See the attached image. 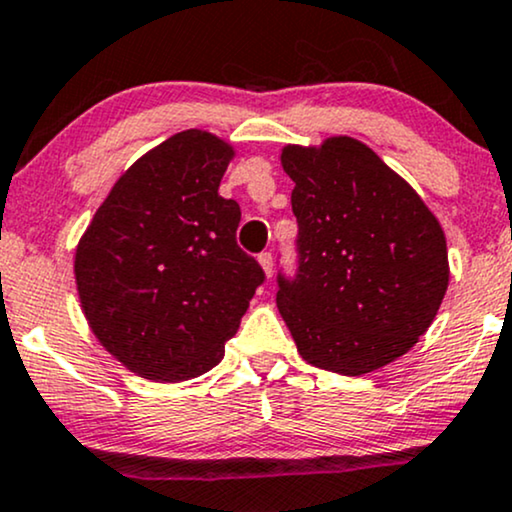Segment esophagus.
Instances as JSON below:
<instances>
[{"mask_svg": "<svg viewBox=\"0 0 512 512\" xmlns=\"http://www.w3.org/2000/svg\"><path fill=\"white\" fill-rule=\"evenodd\" d=\"M258 263H261L268 277H273V254H270V251H263V254H258Z\"/></svg>", "mask_w": 512, "mask_h": 512, "instance_id": "34e87169", "label": "esophagus"}]
</instances>
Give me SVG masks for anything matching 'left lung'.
<instances>
[{
	"mask_svg": "<svg viewBox=\"0 0 512 512\" xmlns=\"http://www.w3.org/2000/svg\"><path fill=\"white\" fill-rule=\"evenodd\" d=\"M299 225L294 275L277 308L301 358L363 375L427 332L449 287L439 220L415 189L353 137L282 151Z\"/></svg>",
	"mask_w": 512,
	"mask_h": 512,
	"instance_id": "obj_1",
	"label": "left lung"
}]
</instances>
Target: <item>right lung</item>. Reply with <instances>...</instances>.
Instances as JSON below:
<instances>
[{
    "label": "right lung",
    "instance_id": "1",
    "mask_svg": "<svg viewBox=\"0 0 512 512\" xmlns=\"http://www.w3.org/2000/svg\"><path fill=\"white\" fill-rule=\"evenodd\" d=\"M232 147L185 130L121 175L75 251L87 323L147 380L180 382L220 363L266 273L239 249L235 199L218 194Z\"/></svg>",
    "mask_w": 512,
    "mask_h": 512
}]
</instances>
